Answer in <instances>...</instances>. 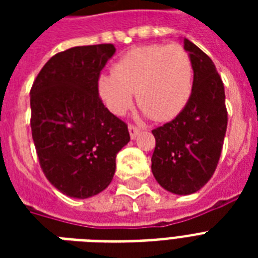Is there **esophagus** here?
<instances>
[{
  "mask_svg": "<svg viewBox=\"0 0 258 258\" xmlns=\"http://www.w3.org/2000/svg\"><path fill=\"white\" fill-rule=\"evenodd\" d=\"M128 131H130V137H131V139H137V137L139 135V133H141V130L138 128L137 125H133V124L128 125Z\"/></svg>",
  "mask_w": 258,
  "mask_h": 258,
  "instance_id": "obj_1",
  "label": "esophagus"
}]
</instances>
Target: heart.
Instances as JSON below:
<instances>
[{"label":"heart","mask_w":258,"mask_h":258,"mask_svg":"<svg viewBox=\"0 0 258 258\" xmlns=\"http://www.w3.org/2000/svg\"><path fill=\"white\" fill-rule=\"evenodd\" d=\"M113 74L101 75L99 93L115 115L137 103L157 121L170 120L186 107L192 92L194 68L188 53L178 44L137 46L121 56Z\"/></svg>","instance_id":"b5f03b06"}]
</instances>
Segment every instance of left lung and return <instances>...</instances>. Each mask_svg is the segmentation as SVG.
<instances>
[{
	"label": "left lung",
	"instance_id": "8db88e82",
	"mask_svg": "<svg viewBox=\"0 0 258 258\" xmlns=\"http://www.w3.org/2000/svg\"><path fill=\"white\" fill-rule=\"evenodd\" d=\"M183 48L194 68L191 96L174 120L153 130L151 158L158 183L178 196L192 194L208 183L220 161L228 127L224 83L214 62L187 38Z\"/></svg>",
	"mask_w": 258,
	"mask_h": 258
}]
</instances>
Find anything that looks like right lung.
Masks as SVG:
<instances>
[{
  "instance_id": "obj_1",
  "label": "right lung",
  "mask_w": 258,
  "mask_h": 258,
  "mask_svg": "<svg viewBox=\"0 0 258 258\" xmlns=\"http://www.w3.org/2000/svg\"><path fill=\"white\" fill-rule=\"evenodd\" d=\"M112 44L75 46L54 54L30 89V127L46 179L58 191L84 200L113 178L116 154L130 142L127 124L99 97L100 71Z\"/></svg>"
}]
</instances>
